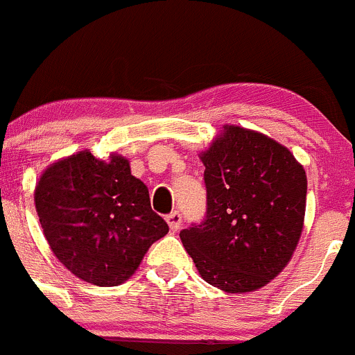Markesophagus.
<instances>
[{
	"instance_id": "34e87169",
	"label": "esophagus",
	"mask_w": 355,
	"mask_h": 355,
	"mask_svg": "<svg viewBox=\"0 0 355 355\" xmlns=\"http://www.w3.org/2000/svg\"><path fill=\"white\" fill-rule=\"evenodd\" d=\"M166 223L171 231H178L182 227V214L180 211H171L166 215Z\"/></svg>"
}]
</instances>
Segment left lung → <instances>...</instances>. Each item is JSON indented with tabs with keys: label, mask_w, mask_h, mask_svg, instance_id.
<instances>
[{
	"label": "left lung",
	"mask_w": 355,
	"mask_h": 355,
	"mask_svg": "<svg viewBox=\"0 0 355 355\" xmlns=\"http://www.w3.org/2000/svg\"><path fill=\"white\" fill-rule=\"evenodd\" d=\"M207 214L180 231L205 282L248 293L286 268L301 236L306 175L261 132L230 125L203 154Z\"/></svg>",
	"instance_id": "8db88e82"
}]
</instances>
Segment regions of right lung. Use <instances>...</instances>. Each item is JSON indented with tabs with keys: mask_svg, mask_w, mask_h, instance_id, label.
Returning a JSON list of instances; mask_svg holds the SVG:
<instances>
[{
	"mask_svg": "<svg viewBox=\"0 0 355 355\" xmlns=\"http://www.w3.org/2000/svg\"><path fill=\"white\" fill-rule=\"evenodd\" d=\"M35 203L55 257L94 286L128 280L170 230L121 155L105 162L84 150L55 162L40 178Z\"/></svg>",
	"mask_w": 355,
	"mask_h": 355,
	"instance_id": "right-lung-1",
	"label": "right lung"
}]
</instances>
